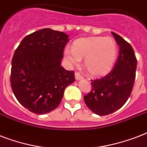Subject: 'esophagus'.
<instances>
[{
	"label": "esophagus",
	"mask_w": 147,
	"mask_h": 147,
	"mask_svg": "<svg viewBox=\"0 0 147 147\" xmlns=\"http://www.w3.org/2000/svg\"><path fill=\"white\" fill-rule=\"evenodd\" d=\"M83 78H84V77H83V76H82V75L80 74L79 72L75 73V79L78 80H82Z\"/></svg>",
	"instance_id": "34e87169"
}]
</instances>
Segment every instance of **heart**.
Instances as JSON below:
<instances>
[{"label":"heart","instance_id":"heart-1","mask_svg":"<svg viewBox=\"0 0 147 147\" xmlns=\"http://www.w3.org/2000/svg\"><path fill=\"white\" fill-rule=\"evenodd\" d=\"M118 53L117 44L110 37H90L74 42L72 50L66 49L64 58L70 65H78L84 59V68L92 77L103 76L110 72Z\"/></svg>","mask_w":147,"mask_h":147}]
</instances>
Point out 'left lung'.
I'll use <instances>...</instances> for the list:
<instances>
[{"mask_svg": "<svg viewBox=\"0 0 147 147\" xmlns=\"http://www.w3.org/2000/svg\"><path fill=\"white\" fill-rule=\"evenodd\" d=\"M112 34L120 47L114 67L105 77L92 80L91 90L84 96L87 107L100 116L110 114L124 105L136 78L137 61L134 49L120 35Z\"/></svg>", "mask_w": 147, "mask_h": 147, "instance_id": "8db88e82", "label": "left lung"}]
</instances>
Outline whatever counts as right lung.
Masks as SVG:
<instances>
[{
  "label": "right lung",
  "instance_id": "add662e5",
  "mask_svg": "<svg viewBox=\"0 0 147 147\" xmlns=\"http://www.w3.org/2000/svg\"><path fill=\"white\" fill-rule=\"evenodd\" d=\"M68 35L45 28L27 35L11 61V85L19 103L30 112L44 114L61 103L74 72L61 65Z\"/></svg>",
  "mask_w": 147,
  "mask_h": 147
}]
</instances>
